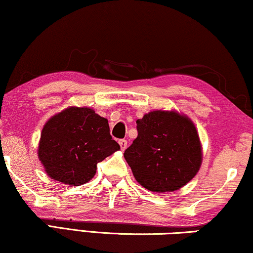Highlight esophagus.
<instances>
[{"mask_svg": "<svg viewBox=\"0 0 253 253\" xmlns=\"http://www.w3.org/2000/svg\"><path fill=\"white\" fill-rule=\"evenodd\" d=\"M119 144H120L121 150H122V151H124L127 147V141L126 139H120L119 140Z\"/></svg>", "mask_w": 253, "mask_h": 253, "instance_id": "1", "label": "esophagus"}]
</instances>
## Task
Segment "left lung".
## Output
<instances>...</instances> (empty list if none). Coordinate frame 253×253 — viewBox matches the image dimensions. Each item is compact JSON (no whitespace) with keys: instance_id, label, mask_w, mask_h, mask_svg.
I'll return each mask as SVG.
<instances>
[{"instance_id":"left-lung-1","label":"left lung","mask_w":253,"mask_h":253,"mask_svg":"<svg viewBox=\"0 0 253 253\" xmlns=\"http://www.w3.org/2000/svg\"><path fill=\"white\" fill-rule=\"evenodd\" d=\"M136 123L138 136L124 158L139 184L150 191L167 192L195 177L202 165V147L188 117L154 110Z\"/></svg>"}]
</instances>
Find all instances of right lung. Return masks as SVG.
I'll return each mask as SVG.
<instances>
[{
	"mask_svg": "<svg viewBox=\"0 0 253 253\" xmlns=\"http://www.w3.org/2000/svg\"><path fill=\"white\" fill-rule=\"evenodd\" d=\"M117 150L108 121L93 109L71 107L43 126L38 154L48 176L76 186L87 183L96 165Z\"/></svg>",
	"mask_w": 253,
	"mask_h": 253,
	"instance_id": "right-lung-1",
	"label": "right lung"
}]
</instances>
